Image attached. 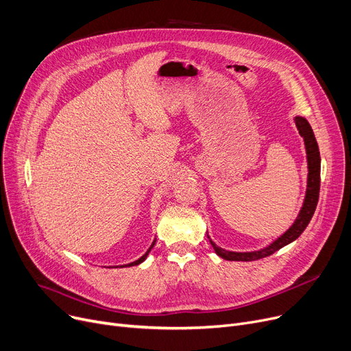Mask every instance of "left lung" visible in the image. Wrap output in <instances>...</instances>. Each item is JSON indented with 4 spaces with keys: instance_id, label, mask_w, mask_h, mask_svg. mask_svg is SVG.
I'll list each match as a JSON object with an SVG mask.
<instances>
[{
    "instance_id": "1",
    "label": "left lung",
    "mask_w": 351,
    "mask_h": 351,
    "mask_svg": "<svg viewBox=\"0 0 351 351\" xmlns=\"http://www.w3.org/2000/svg\"><path fill=\"white\" fill-rule=\"evenodd\" d=\"M294 123H296L299 134L303 136L304 146H306V158H307V188L303 205L300 208V212L294 220L293 225L278 239L267 245L263 249L253 250V252H232L219 247L212 239L209 237V242L213 246L217 256L222 257L225 261L232 262H252V261H259L262 257L270 256L279 249L287 246L289 243L294 242L296 239L303 233V230L307 228L308 222L313 217V213L316 210L317 200H319V192H320V152H319V145L316 141L315 134H313V129L306 118L303 117H294Z\"/></svg>"
}]
</instances>
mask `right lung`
I'll list each match as a JSON object with an SVG mask.
<instances>
[{"label": "right lung", "mask_w": 351, "mask_h": 351, "mask_svg": "<svg viewBox=\"0 0 351 351\" xmlns=\"http://www.w3.org/2000/svg\"><path fill=\"white\" fill-rule=\"evenodd\" d=\"M155 242H156V239H155V241H154V242H152V245H151V247H149V249H147V250H146V253H145V254H143V256H141V257H139V259H138V261H135V262H132V263H128V265H122V266H117V267H129V266H136V265H141V263H142V262H143V261H145V259H146V257H147V254H149V252H151V250H152V247H154V246H155Z\"/></svg>", "instance_id": "obj_1"}]
</instances>
